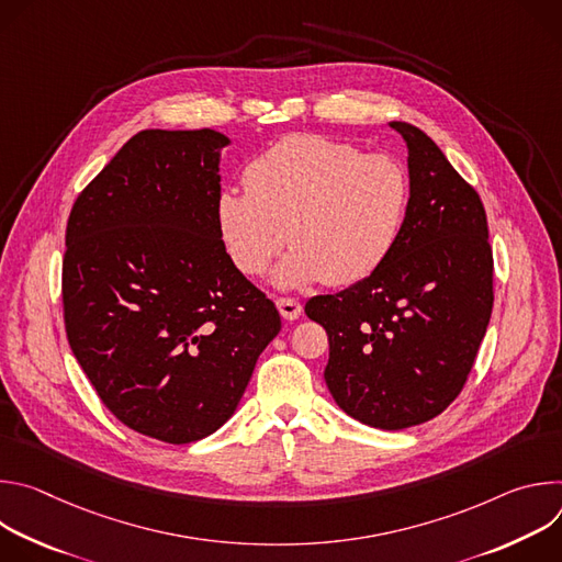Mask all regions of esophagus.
I'll use <instances>...</instances> for the list:
<instances>
[{
    "instance_id": "esophagus-1",
    "label": "esophagus",
    "mask_w": 562,
    "mask_h": 562,
    "mask_svg": "<svg viewBox=\"0 0 562 562\" xmlns=\"http://www.w3.org/2000/svg\"><path fill=\"white\" fill-rule=\"evenodd\" d=\"M276 306L284 319H297L302 315V304L291 297H278Z\"/></svg>"
}]
</instances>
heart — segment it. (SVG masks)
Masks as SVG:
<instances>
[{
	"instance_id": "heart-1",
	"label": "heart",
	"mask_w": 562,
	"mask_h": 562,
	"mask_svg": "<svg viewBox=\"0 0 562 562\" xmlns=\"http://www.w3.org/2000/svg\"><path fill=\"white\" fill-rule=\"evenodd\" d=\"M247 189H226L215 202L224 249L245 276L276 269V284L351 286L373 276L403 235L412 180L400 159L364 155L325 135H289L245 171Z\"/></svg>"
}]
</instances>
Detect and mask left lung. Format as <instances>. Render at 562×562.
Wrapping results in <instances>:
<instances>
[{"label":"left lung","instance_id":"obj_1","mask_svg":"<svg viewBox=\"0 0 562 562\" xmlns=\"http://www.w3.org/2000/svg\"><path fill=\"white\" fill-rule=\"evenodd\" d=\"M409 157L412 200L393 254L367 280L311 297L329 336L327 386L351 418L423 425L462 391L494 306L485 206L418 126L391 122Z\"/></svg>","mask_w":562,"mask_h":562}]
</instances>
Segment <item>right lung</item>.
I'll list each match as a JSON object with an SVG mask.
<instances>
[{
  "label": "right lung",
  "instance_id": "add662e5",
  "mask_svg": "<svg viewBox=\"0 0 562 562\" xmlns=\"http://www.w3.org/2000/svg\"><path fill=\"white\" fill-rule=\"evenodd\" d=\"M228 144L213 128L139 131L66 224L68 345L120 423L171 445L202 440L235 414L282 327L220 237Z\"/></svg>",
  "mask_w": 562,
  "mask_h": 562
}]
</instances>
